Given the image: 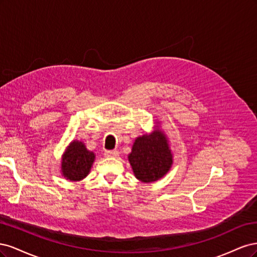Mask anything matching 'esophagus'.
Returning a JSON list of instances; mask_svg holds the SVG:
<instances>
[{"label": "esophagus", "mask_w": 257, "mask_h": 257, "mask_svg": "<svg viewBox=\"0 0 257 257\" xmlns=\"http://www.w3.org/2000/svg\"><path fill=\"white\" fill-rule=\"evenodd\" d=\"M105 155L107 158H116L119 155V152L116 150H111V151H106Z\"/></svg>", "instance_id": "esophagus-1"}]
</instances>
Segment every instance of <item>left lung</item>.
<instances>
[{
    "mask_svg": "<svg viewBox=\"0 0 257 257\" xmlns=\"http://www.w3.org/2000/svg\"><path fill=\"white\" fill-rule=\"evenodd\" d=\"M128 161L142 182H153L165 176L173 165V154L164 133L157 127L151 134L137 137Z\"/></svg>",
    "mask_w": 257,
    "mask_h": 257,
    "instance_id": "obj_1",
    "label": "left lung"
}]
</instances>
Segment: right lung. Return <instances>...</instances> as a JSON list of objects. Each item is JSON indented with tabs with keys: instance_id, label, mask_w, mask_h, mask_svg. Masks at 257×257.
<instances>
[{
	"instance_id": "add662e5",
	"label": "right lung",
	"mask_w": 257,
	"mask_h": 257,
	"mask_svg": "<svg viewBox=\"0 0 257 257\" xmlns=\"http://www.w3.org/2000/svg\"><path fill=\"white\" fill-rule=\"evenodd\" d=\"M95 154L89 151L84 144L74 141L62 158V175L69 181H80L90 173Z\"/></svg>"
}]
</instances>
